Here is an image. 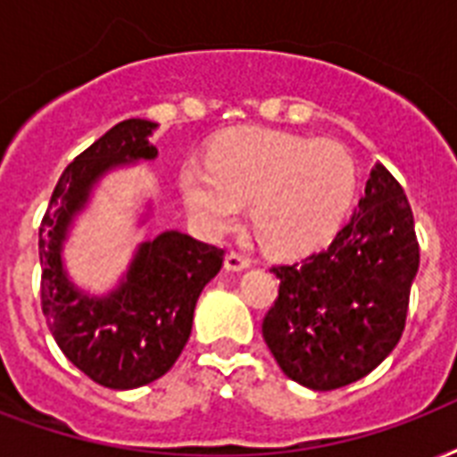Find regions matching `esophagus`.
<instances>
[{
	"instance_id": "esophagus-1",
	"label": "esophagus",
	"mask_w": 457,
	"mask_h": 457,
	"mask_svg": "<svg viewBox=\"0 0 457 457\" xmlns=\"http://www.w3.org/2000/svg\"><path fill=\"white\" fill-rule=\"evenodd\" d=\"M225 268H228V270H244V268H249V259L242 256V253L229 252L228 256H225Z\"/></svg>"
}]
</instances>
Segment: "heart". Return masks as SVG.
I'll use <instances>...</instances> for the list:
<instances>
[{"mask_svg":"<svg viewBox=\"0 0 457 457\" xmlns=\"http://www.w3.org/2000/svg\"><path fill=\"white\" fill-rule=\"evenodd\" d=\"M357 170L336 141L270 129H235L182 167V191L208 235L235 228L246 201L253 235L273 253L309 252L328 239L353 204Z\"/></svg>","mask_w":457,"mask_h":457,"instance_id":"heart-1","label":"heart"}]
</instances>
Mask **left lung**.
Here are the masks:
<instances>
[{"instance_id":"obj_1","label":"left lung","mask_w":457,"mask_h":457,"mask_svg":"<svg viewBox=\"0 0 457 457\" xmlns=\"http://www.w3.org/2000/svg\"><path fill=\"white\" fill-rule=\"evenodd\" d=\"M417 268L412 208L398 179L376 165L360 211L326 249L273 266L280 287L261 323L268 350L312 391L360 381L398 345Z\"/></svg>"}]
</instances>
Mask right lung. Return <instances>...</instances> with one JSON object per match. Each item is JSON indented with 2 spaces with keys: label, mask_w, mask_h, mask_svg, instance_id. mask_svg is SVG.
<instances>
[{
  "label": "right lung",
  "mask_w": 457,
  "mask_h": 457,
  "mask_svg": "<svg viewBox=\"0 0 457 457\" xmlns=\"http://www.w3.org/2000/svg\"><path fill=\"white\" fill-rule=\"evenodd\" d=\"M155 124L124 120L69 162L40 222V304L59 350L104 388L129 391L167 374L191 336L194 306L225 249L182 232H162L138 249L127 280L104 299H90L66 280L59 261L71 215L90 184L124 160H151Z\"/></svg>",
  "instance_id": "1"
}]
</instances>
